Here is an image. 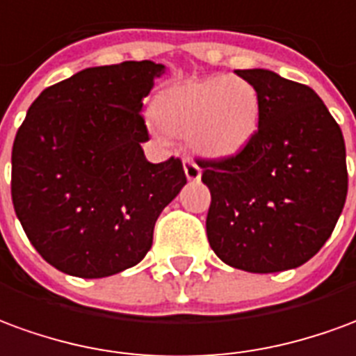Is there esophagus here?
I'll list each match as a JSON object with an SVG mask.
<instances>
[{
    "label": "esophagus",
    "mask_w": 356,
    "mask_h": 356,
    "mask_svg": "<svg viewBox=\"0 0 356 356\" xmlns=\"http://www.w3.org/2000/svg\"><path fill=\"white\" fill-rule=\"evenodd\" d=\"M184 172L188 176V180H199L201 178V168L195 165L193 159H184Z\"/></svg>",
    "instance_id": "34e87169"
}]
</instances>
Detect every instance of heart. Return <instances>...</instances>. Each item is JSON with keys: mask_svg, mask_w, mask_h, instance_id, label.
I'll return each mask as SVG.
<instances>
[{"mask_svg": "<svg viewBox=\"0 0 356 356\" xmlns=\"http://www.w3.org/2000/svg\"><path fill=\"white\" fill-rule=\"evenodd\" d=\"M153 117L174 136H190L207 157H232L253 140L261 95L249 80L213 76L166 88L153 99Z\"/></svg>", "mask_w": 356, "mask_h": 356, "instance_id": "b5f03b06", "label": "heart"}]
</instances>
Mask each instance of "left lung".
Here are the masks:
<instances>
[{
    "instance_id": "left-lung-1",
    "label": "left lung",
    "mask_w": 356,
    "mask_h": 356,
    "mask_svg": "<svg viewBox=\"0 0 356 356\" xmlns=\"http://www.w3.org/2000/svg\"><path fill=\"white\" fill-rule=\"evenodd\" d=\"M236 74L261 95V122L236 155L197 159L211 191L207 238L239 270L297 268L322 249L343 211V134L309 86L264 69Z\"/></svg>"
}]
</instances>
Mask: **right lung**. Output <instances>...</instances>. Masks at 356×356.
<instances>
[{"instance_id": "1", "label": "right lung", "mask_w": 356, "mask_h": 356, "mask_svg": "<svg viewBox=\"0 0 356 356\" xmlns=\"http://www.w3.org/2000/svg\"><path fill=\"white\" fill-rule=\"evenodd\" d=\"M163 72L151 61L93 67L30 105L13 143V207L57 270L105 278L140 263L159 214L188 182L180 159L153 165L142 149V99Z\"/></svg>"}]
</instances>
